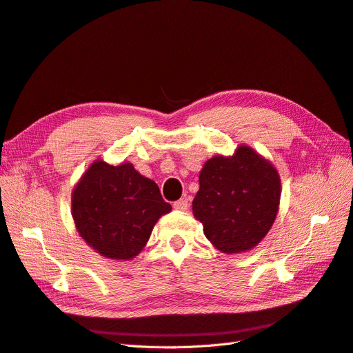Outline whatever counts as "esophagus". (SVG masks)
<instances>
[{
  "instance_id": "esophagus-1",
  "label": "esophagus",
  "mask_w": 353,
  "mask_h": 353,
  "mask_svg": "<svg viewBox=\"0 0 353 353\" xmlns=\"http://www.w3.org/2000/svg\"><path fill=\"white\" fill-rule=\"evenodd\" d=\"M188 206H190V203L187 199H179L174 203V209H176V210H187Z\"/></svg>"
}]
</instances>
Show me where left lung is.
<instances>
[{"label": "left lung", "mask_w": 353, "mask_h": 353, "mask_svg": "<svg viewBox=\"0 0 353 353\" xmlns=\"http://www.w3.org/2000/svg\"><path fill=\"white\" fill-rule=\"evenodd\" d=\"M193 215L206 239L227 254L256 248L275 222L281 199L276 168L241 144L231 156H213L199 175Z\"/></svg>", "instance_id": "1"}]
</instances>
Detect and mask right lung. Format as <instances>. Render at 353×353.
I'll use <instances>...</instances> for the list:
<instances>
[{
	"instance_id": "add662e5",
	"label": "right lung",
	"mask_w": 353,
	"mask_h": 353,
	"mask_svg": "<svg viewBox=\"0 0 353 353\" xmlns=\"http://www.w3.org/2000/svg\"><path fill=\"white\" fill-rule=\"evenodd\" d=\"M170 210L154 181L130 162L94 160L72 191V218L79 236L112 261L141 253L156 222Z\"/></svg>"
}]
</instances>
